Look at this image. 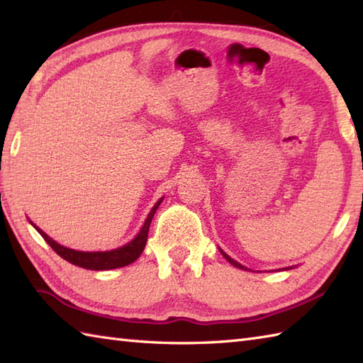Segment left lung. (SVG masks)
Returning a JSON list of instances; mask_svg holds the SVG:
<instances>
[{
    "label": "left lung",
    "instance_id": "left-lung-1",
    "mask_svg": "<svg viewBox=\"0 0 363 363\" xmlns=\"http://www.w3.org/2000/svg\"><path fill=\"white\" fill-rule=\"evenodd\" d=\"M220 251H221V250H220ZM221 254H223V257H225V259H226V260L229 262V264H233V265H234V267H237V268H242V269H248V268H246V267H243V265H240V264H238V262H235L234 259H230V257L228 256V254H226V252H223V251H221Z\"/></svg>",
    "mask_w": 363,
    "mask_h": 363
}]
</instances>
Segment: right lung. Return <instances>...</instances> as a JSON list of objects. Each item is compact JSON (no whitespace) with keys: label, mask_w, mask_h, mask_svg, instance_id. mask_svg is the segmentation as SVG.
<instances>
[{"label":"right lung","mask_w":363,"mask_h":363,"mask_svg":"<svg viewBox=\"0 0 363 363\" xmlns=\"http://www.w3.org/2000/svg\"><path fill=\"white\" fill-rule=\"evenodd\" d=\"M160 198L159 201L154 204V207L151 209V212L148 213V218L145 220V225L142 226L140 233L135 235V238H133V242H129L128 245L121 246V248L112 250V251H94V252H86V251H76L72 248H67V246L59 245L57 242H54L50 235H46L40 228H37L33 221V225L38 234H40L45 242L48 243L51 248L56 251L60 257L65 259L67 262H70L73 265H78L81 268H87V269H96V272H101V269H113V268H121L126 267L129 264H133L134 260L138 259V256L143 252L145 245H146V238H148V230H150V225L151 220L156 213L157 207L162 203Z\"/></svg>","instance_id":"obj_1"}]
</instances>
